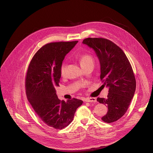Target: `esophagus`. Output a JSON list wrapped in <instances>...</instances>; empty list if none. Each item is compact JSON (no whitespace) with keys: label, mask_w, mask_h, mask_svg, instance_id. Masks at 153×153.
I'll return each mask as SVG.
<instances>
[{"label":"esophagus","mask_w":153,"mask_h":153,"mask_svg":"<svg viewBox=\"0 0 153 153\" xmlns=\"http://www.w3.org/2000/svg\"><path fill=\"white\" fill-rule=\"evenodd\" d=\"M85 101L86 102H96V99L95 97H87V98L85 99Z\"/></svg>","instance_id":"34e87169"}]
</instances>
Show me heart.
<instances>
[{"instance_id":"1","label":"heart","mask_w":153,"mask_h":153,"mask_svg":"<svg viewBox=\"0 0 153 153\" xmlns=\"http://www.w3.org/2000/svg\"><path fill=\"white\" fill-rule=\"evenodd\" d=\"M80 63L82 67L85 66L87 65L90 64H94V60L91 56L89 54H83L80 57L79 59ZM65 70H66V65L65 63H63L60 68V73L62 75H63L65 72Z\"/></svg>"}]
</instances>
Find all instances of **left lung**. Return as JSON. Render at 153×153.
<instances>
[{"label": "left lung", "instance_id": "1", "mask_svg": "<svg viewBox=\"0 0 153 153\" xmlns=\"http://www.w3.org/2000/svg\"><path fill=\"white\" fill-rule=\"evenodd\" d=\"M82 43L94 51L100 63L102 86L109 89L106 99H97L108 106V112L102 120L109 123L117 121L126 112L136 91L131 65L124 52L110 40L86 38Z\"/></svg>", "mask_w": 153, "mask_h": 153}]
</instances>
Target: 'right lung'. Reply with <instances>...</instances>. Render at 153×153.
<instances>
[{
  "label": "right lung",
  "instance_id": "right-lung-1",
  "mask_svg": "<svg viewBox=\"0 0 153 153\" xmlns=\"http://www.w3.org/2000/svg\"><path fill=\"white\" fill-rule=\"evenodd\" d=\"M77 42L48 43L38 50L28 67L25 81L28 100L39 118L55 129L67 126L83 103L75 98L67 102L60 100L55 88L59 86L62 62Z\"/></svg>",
  "mask_w": 153,
  "mask_h": 153
}]
</instances>
